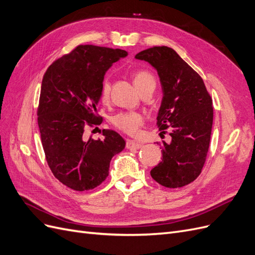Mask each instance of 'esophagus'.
<instances>
[{"mask_svg":"<svg viewBox=\"0 0 255 255\" xmlns=\"http://www.w3.org/2000/svg\"><path fill=\"white\" fill-rule=\"evenodd\" d=\"M126 145H127L128 149H140L141 146H142V143L134 141V140H130V139H128Z\"/></svg>","mask_w":255,"mask_h":255,"instance_id":"1","label":"esophagus"}]
</instances>
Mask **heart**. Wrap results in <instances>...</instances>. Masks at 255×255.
Returning <instances> with one entry per match:
<instances>
[{
  "instance_id": "obj_1",
  "label": "heart",
  "mask_w": 255,
  "mask_h": 255,
  "mask_svg": "<svg viewBox=\"0 0 255 255\" xmlns=\"http://www.w3.org/2000/svg\"><path fill=\"white\" fill-rule=\"evenodd\" d=\"M133 82L139 91L149 86L155 87L156 85L154 76L146 70L135 71L133 73ZM110 92L111 82L107 78H104L101 83V89H100V97H101L102 101L109 100ZM112 123L121 132L135 136L139 130V128L143 125V116L138 112H122L114 116L112 118Z\"/></svg>"
}]
</instances>
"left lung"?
<instances>
[{"label": "left lung", "mask_w": 255, "mask_h": 255, "mask_svg": "<svg viewBox=\"0 0 255 255\" xmlns=\"http://www.w3.org/2000/svg\"><path fill=\"white\" fill-rule=\"evenodd\" d=\"M135 57L157 70L163 88L157 127L161 133L171 129V141L159 143L163 159L152 169L151 176L165 187H183L194 182L204 166L213 127V100L201 76L173 49L153 47Z\"/></svg>", "instance_id": "left-lung-1"}]
</instances>
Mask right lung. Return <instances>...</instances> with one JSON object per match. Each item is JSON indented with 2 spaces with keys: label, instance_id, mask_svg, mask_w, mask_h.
<instances>
[{
  "label": "right lung",
  "instance_id": "right-lung-1",
  "mask_svg": "<svg viewBox=\"0 0 255 255\" xmlns=\"http://www.w3.org/2000/svg\"><path fill=\"white\" fill-rule=\"evenodd\" d=\"M120 49L81 44L45 71L38 105V127L45 159L56 179L76 191L94 189L109 175L114 155L126 146L113 129L86 139V127L100 125L97 113L104 74L126 57Z\"/></svg>",
  "mask_w": 255,
  "mask_h": 255
}]
</instances>
